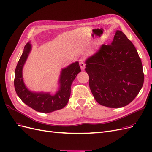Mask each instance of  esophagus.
<instances>
[{
    "label": "esophagus",
    "mask_w": 152,
    "mask_h": 152,
    "mask_svg": "<svg viewBox=\"0 0 152 152\" xmlns=\"http://www.w3.org/2000/svg\"><path fill=\"white\" fill-rule=\"evenodd\" d=\"M79 65H80V67L81 68V70H83L84 68H85V66H86V64L84 63V62L82 61V60H80L79 61Z\"/></svg>",
    "instance_id": "34e87169"
}]
</instances>
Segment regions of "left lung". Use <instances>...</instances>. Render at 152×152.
<instances>
[{
  "label": "left lung",
  "instance_id": "8db88e82",
  "mask_svg": "<svg viewBox=\"0 0 152 152\" xmlns=\"http://www.w3.org/2000/svg\"><path fill=\"white\" fill-rule=\"evenodd\" d=\"M91 93L99 104L121 108L134 99L142 88L144 73L134 45L121 30L113 42L103 44L86 61Z\"/></svg>",
  "mask_w": 152,
  "mask_h": 152
}]
</instances>
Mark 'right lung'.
<instances>
[{
  "instance_id": "right-lung-1",
  "label": "right lung",
  "mask_w": 152,
  "mask_h": 152,
  "mask_svg": "<svg viewBox=\"0 0 152 152\" xmlns=\"http://www.w3.org/2000/svg\"><path fill=\"white\" fill-rule=\"evenodd\" d=\"M30 49V44H26L15 69L14 84L18 96L23 102L39 112L49 113L64 108L70 98L72 82L81 71L79 62L73 63L67 68L63 69L59 79L60 88L56 94L52 96L49 93H33L27 89L22 77L23 66Z\"/></svg>"
}]
</instances>
